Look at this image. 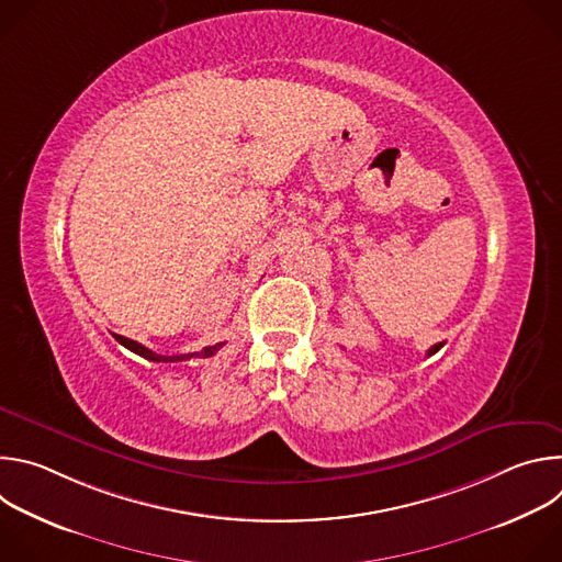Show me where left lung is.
Instances as JSON below:
<instances>
[{
    "label": "left lung",
    "instance_id": "1",
    "mask_svg": "<svg viewBox=\"0 0 562 562\" xmlns=\"http://www.w3.org/2000/svg\"><path fill=\"white\" fill-rule=\"evenodd\" d=\"M442 345H445V342H438V345H434V347L427 351V356H434V353H436V351H438Z\"/></svg>",
    "mask_w": 562,
    "mask_h": 562
}]
</instances>
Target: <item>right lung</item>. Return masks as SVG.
Wrapping results in <instances>:
<instances>
[{
    "label": "right lung",
    "instance_id": "add662e5",
    "mask_svg": "<svg viewBox=\"0 0 562 562\" xmlns=\"http://www.w3.org/2000/svg\"><path fill=\"white\" fill-rule=\"evenodd\" d=\"M115 336V340L122 345V347H126L128 351H133V353H137V356H142V358H146V360H153V362H182V360H189V358H193V356H202V358H211L224 342H220V345H215V347H204L200 353H184V356H159V353H155V351H150V349H146L144 345H139V342H135V340H128V338H124V336H117V334H113Z\"/></svg>",
    "mask_w": 562,
    "mask_h": 562
}]
</instances>
